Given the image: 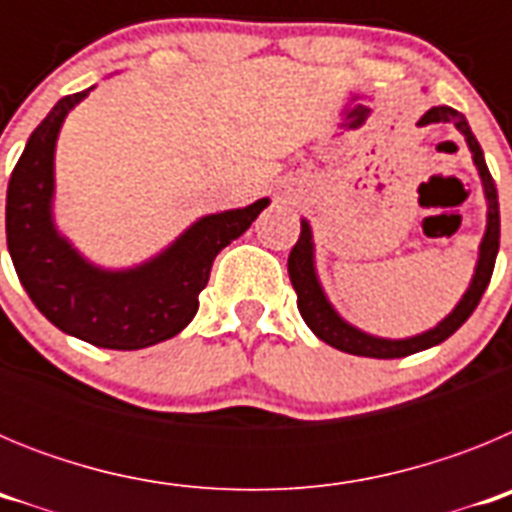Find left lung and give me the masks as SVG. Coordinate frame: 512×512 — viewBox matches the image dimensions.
<instances>
[{"mask_svg":"<svg viewBox=\"0 0 512 512\" xmlns=\"http://www.w3.org/2000/svg\"><path fill=\"white\" fill-rule=\"evenodd\" d=\"M433 122H451L464 140H467L469 151H472V161L479 171V179H482V189H485L487 200V228L482 235V243H479V259L474 266L472 282H469L467 292L461 295V300L456 302L454 310L446 315L438 325H433L431 330H423L418 336L410 338H379L372 333H364L361 328L351 325L348 320H343L338 315V310L330 305L328 295H325L323 284L318 279V269H315V243H312V228L302 217V233L297 238L295 248L289 253L287 271L289 279H292V287L297 292V307H300L302 320L307 323V328L325 341L328 346L338 348V351H346V354L354 356H369V359H400V356L418 354L425 348L438 346L449 336H454L461 325L467 323V318L474 312V307L479 305L482 295H485L487 284H490L492 269H495L497 248H500V205H497V189L492 182L490 169L485 164V153L479 148L477 138H474L472 128H469L467 117L456 112L454 107H446V104H438L431 107L418 120V125H433Z\"/></svg>","mask_w":512,"mask_h":512,"instance_id":"obj_1","label":"left lung"}]
</instances>
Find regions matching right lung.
<instances>
[{"instance_id": "add662e5", "label": "right lung", "mask_w": 512, "mask_h": 512, "mask_svg": "<svg viewBox=\"0 0 512 512\" xmlns=\"http://www.w3.org/2000/svg\"><path fill=\"white\" fill-rule=\"evenodd\" d=\"M92 89L58 99L27 138L9 176L7 248L25 292L58 330L99 348L138 351L192 323L215 256L251 228L269 200L200 217L164 251L130 269L92 264L53 220L58 133Z\"/></svg>"}]
</instances>
